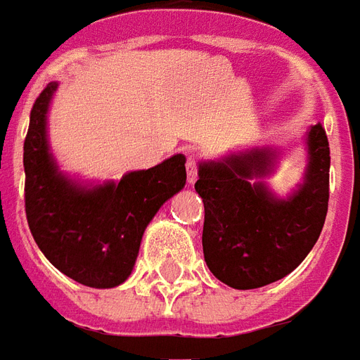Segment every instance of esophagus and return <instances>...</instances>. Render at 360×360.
I'll list each match as a JSON object with an SVG mask.
<instances>
[{
  "mask_svg": "<svg viewBox=\"0 0 360 360\" xmlns=\"http://www.w3.org/2000/svg\"><path fill=\"white\" fill-rule=\"evenodd\" d=\"M186 172H188V182L193 184V182L198 180V162H195V159H192V157L186 162Z\"/></svg>",
  "mask_w": 360,
  "mask_h": 360,
  "instance_id": "obj_1",
  "label": "esophagus"
}]
</instances>
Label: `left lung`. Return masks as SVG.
<instances>
[{
    "label": "left lung",
    "instance_id": "8db88e82",
    "mask_svg": "<svg viewBox=\"0 0 360 360\" xmlns=\"http://www.w3.org/2000/svg\"><path fill=\"white\" fill-rule=\"evenodd\" d=\"M304 141V178L287 198L266 184L279 159L274 147L200 162L203 256L209 271L229 287L248 290L279 281L314 248L330 200V143L322 124L310 126Z\"/></svg>",
    "mask_w": 360,
    "mask_h": 360
}]
</instances>
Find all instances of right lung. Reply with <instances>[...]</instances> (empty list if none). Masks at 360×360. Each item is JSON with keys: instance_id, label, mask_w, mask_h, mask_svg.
<instances>
[{"instance_id": "right-lung-1", "label": "right lung", "mask_w": 360, "mask_h": 360, "mask_svg": "<svg viewBox=\"0 0 360 360\" xmlns=\"http://www.w3.org/2000/svg\"><path fill=\"white\" fill-rule=\"evenodd\" d=\"M58 83L30 110L25 139V209L30 233L50 264L73 281L112 289L131 275L141 238L160 205L186 186V157L104 184H83L60 170L48 141V110Z\"/></svg>"}]
</instances>
